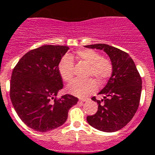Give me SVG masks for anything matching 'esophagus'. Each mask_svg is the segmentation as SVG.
<instances>
[{
    "mask_svg": "<svg viewBox=\"0 0 155 155\" xmlns=\"http://www.w3.org/2000/svg\"><path fill=\"white\" fill-rule=\"evenodd\" d=\"M87 100H88L87 98H80V99H79V101L80 102H85V101H87Z\"/></svg>",
    "mask_w": 155,
    "mask_h": 155,
    "instance_id": "esophagus-1",
    "label": "esophagus"
}]
</instances>
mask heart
Wrapping results in <instances>:
<instances>
[{
  "label": "heart",
  "instance_id": "heart-1",
  "mask_svg": "<svg viewBox=\"0 0 155 155\" xmlns=\"http://www.w3.org/2000/svg\"><path fill=\"white\" fill-rule=\"evenodd\" d=\"M79 62L88 65L87 77H93L99 83H103L111 77L113 72V64L107 58L101 57V54L91 49L80 50L76 53ZM74 61L69 56H64L58 64L60 76L65 82H70L74 76ZM93 78L85 80L76 79L69 83L68 91L77 97H86L97 91V84Z\"/></svg>",
  "mask_w": 155,
  "mask_h": 155
}]
</instances>
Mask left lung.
<instances>
[{"label": "left lung", "instance_id": "left-lung-1", "mask_svg": "<svg viewBox=\"0 0 155 155\" xmlns=\"http://www.w3.org/2000/svg\"><path fill=\"white\" fill-rule=\"evenodd\" d=\"M103 50L109 56L113 72L99 94L104 99L92 100L98 104L94 115L87 117L92 127L103 132H115L130 122L138 109L142 90V79L133 59L126 52L104 44L85 46Z\"/></svg>", "mask_w": 155, "mask_h": 155}]
</instances>
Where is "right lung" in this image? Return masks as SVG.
<instances>
[{
    "label": "right lung",
    "mask_w": 155,
    "mask_h": 155,
    "mask_svg": "<svg viewBox=\"0 0 155 155\" xmlns=\"http://www.w3.org/2000/svg\"><path fill=\"white\" fill-rule=\"evenodd\" d=\"M67 46L44 45L24 54L12 71L10 98L17 115L29 128L44 133L65 122L68 110L77 97L65 94L57 98L63 88L58 72Z\"/></svg>",
    "instance_id": "add662e5"
}]
</instances>
